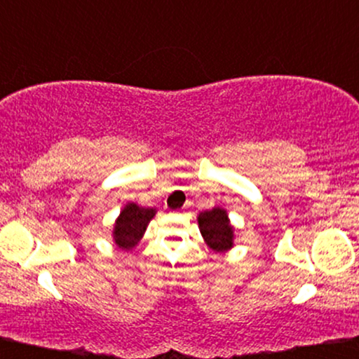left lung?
<instances>
[{"label":"left lung","mask_w":359,"mask_h":359,"mask_svg":"<svg viewBox=\"0 0 359 359\" xmlns=\"http://www.w3.org/2000/svg\"><path fill=\"white\" fill-rule=\"evenodd\" d=\"M201 235L214 252H227L233 247V227L230 225L227 210L212 208L198 215Z\"/></svg>","instance_id":"8db88e82"}]
</instances>
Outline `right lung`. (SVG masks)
Returning a JSON list of instances; mask_svg holds the SVG:
<instances>
[{"instance_id": "add662e5", "label": "right lung", "mask_w": 359, "mask_h": 359, "mask_svg": "<svg viewBox=\"0 0 359 359\" xmlns=\"http://www.w3.org/2000/svg\"><path fill=\"white\" fill-rule=\"evenodd\" d=\"M155 214L156 210L151 208H140L135 203L126 204L116 220L114 230H112V237H114L117 247L126 252L134 248L144 237L147 225L155 217Z\"/></svg>"}]
</instances>
